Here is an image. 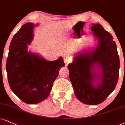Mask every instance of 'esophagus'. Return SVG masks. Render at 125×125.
Segmentation results:
<instances>
[{"label":"esophagus","mask_w":125,"mask_h":125,"mask_svg":"<svg viewBox=\"0 0 125 125\" xmlns=\"http://www.w3.org/2000/svg\"><path fill=\"white\" fill-rule=\"evenodd\" d=\"M63 59H64V62H65V63L66 64H68L69 63H70V61H71V59H70V58H69L68 56H67V55H64Z\"/></svg>","instance_id":"obj_1"}]
</instances>
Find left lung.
<instances>
[{"instance_id":"obj_1","label":"left lung","mask_w":125,"mask_h":125,"mask_svg":"<svg viewBox=\"0 0 125 125\" xmlns=\"http://www.w3.org/2000/svg\"><path fill=\"white\" fill-rule=\"evenodd\" d=\"M96 46L76 53L69 64V79L77 98L95 105L115 89L119 77V58L111 34L100 24L91 27Z\"/></svg>"}]
</instances>
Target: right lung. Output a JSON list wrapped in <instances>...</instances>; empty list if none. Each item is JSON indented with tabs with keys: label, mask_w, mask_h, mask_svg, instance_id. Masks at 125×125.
Wrapping results in <instances>:
<instances>
[{
	"label": "right lung",
	"mask_w": 125,
	"mask_h": 125,
	"mask_svg": "<svg viewBox=\"0 0 125 125\" xmlns=\"http://www.w3.org/2000/svg\"><path fill=\"white\" fill-rule=\"evenodd\" d=\"M35 25L27 22L14 35L10 43L6 63L9 84L13 92L29 104H35L49 96L59 71L65 66L63 59L46 60L28 51L34 38Z\"/></svg>",
	"instance_id": "right-lung-1"
}]
</instances>
